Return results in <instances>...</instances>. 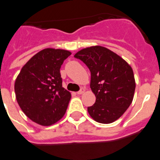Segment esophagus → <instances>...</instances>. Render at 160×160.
Masks as SVG:
<instances>
[{
	"instance_id": "obj_1",
	"label": "esophagus",
	"mask_w": 160,
	"mask_h": 160,
	"mask_svg": "<svg viewBox=\"0 0 160 160\" xmlns=\"http://www.w3.org/2000/svg\"><path fill=\"white\" fill-rule=\"evenodd\" d=\"M84 92H85V88H82L80 89V90H79V91L77 93H78V94H82Z\"/></svg>"
}]
</instances>
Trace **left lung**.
Instances as JSON below:
<instances>
[{
    "instance_id": "left-lung-1",
    "label": "left lung",
    "mask_w": 160,
    "mask_h": 160,
    "mask_svg": "<svg viewBox=\"0 0 160 160\" xmlns=\"http://www.w3.org/2000/svg\"><path fill=\"white\" fill-rule=\"evenodd\" d=\"M91 72L90 88L96 101L88 107L96 122L111 123L119 118L130 106L135 91V80L130 65L109 49L94 46L74 55Z\"/></svg>"
}]
</instances>
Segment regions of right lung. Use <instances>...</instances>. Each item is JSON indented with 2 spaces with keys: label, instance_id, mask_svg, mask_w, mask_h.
<instances>
[{
  "label": "right lung",
  "instance_id": "1",
  "mask_svg": "<svg viewBox=\"0 0 160 160\" xmlns=\"http://www.w3.org/2000/svg\"><path fill=\"white\" fill-rule=\"evenodd\" d=\"M69 51L46 48L31 58L15 82L17 101L33 122L50 126L64 116L71 93L62 88L60 68Z\"/></svg>",
  "mask_w": 160,
  "mask_h": 160
}]
</instances>
